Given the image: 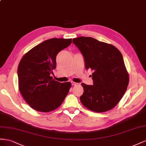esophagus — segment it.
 <instances>
[{
	"mask_svg": "<svg viewBox=\"0 0 146 146\" xmlns=\"http://www.w3.org/2000/svg\"><path fill=\"white\" fill-rule=\"evenodd\" d=\"M72 84L73 86H76V85H78L79 84L77 82H72Z\"/></svg>",
	"mask_w": 146,
	"mask_h": 146,
	"instance_id": "esophagus-1",
	"label": "esophagus"
}]
</instances>
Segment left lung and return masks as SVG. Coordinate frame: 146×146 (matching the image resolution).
Wrapping results in <instances>:
<instances>
[{
	"label": "left lung",
	"instance_id": "1",
	"mask_svg": "<svg viewBox=\"0 0 146 146\" xmlns=\"http://www.w3.org/2000/svg\"><path fill=\"white\" fill-rule=\"evenodd\" d=\"M73 43L82 54L86 68L94 71L93 85L81 84L82 104L97 112L111 110L122 98L129 82L121 52L113 45L92 37H78Z\"/></svg>",
	"mask_w": 146,
	"mask_h": 146
}]
</instances>
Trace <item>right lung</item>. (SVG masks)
<instances>
[{"label": "right lung", "instance_id": "add662e5", "mask_svg": "<svg viewBox=\"0 0 146 146\" xmlns=\"http://www.w3.org/2000/svg\"><path fill=\"white\" fill-rule=\"evenodd\" d=\"M72 43V39L51 38L36 45L25 54L18 68L19 89L33 109L47 112L63 103L70 82L61 83L51 76L56 68V56Z\"/></svg>", "mask_w": 146, "mask_h": 146}]
</instances>
